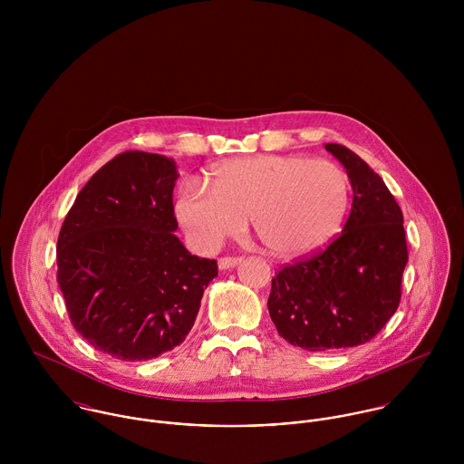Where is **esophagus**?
I'll use <instances>...</instances> for the list:
<instances>
[{
  "label": "esophagus",
  "mask_w": 464,
  "mask_h": 464,
  "mask_svg": "<svg viewBox=\"0 0 464 464\" xmlns=\"http://www.w3.org/2000/svg\"><path fill=\"white\" fill-rule=\"evenodd\" d=\"M239 263H241V257H221L218 261V266H219V269H230V267H234Z\"/></svg>",
  "instance_id": "34e87169"
}]
</instances>
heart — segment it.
Masks as SVG:
<instances>
[{
	"instance_id": "heart-1",
	"label": "heart",
	"mask_w": 464,
	"mask_h": 464,
	"mask_svg": "<svg viewBox=\"0 0 464 464\" xmlns=\"http://www.w3.org/2000/svg\"><path fill=\"white\" fill-rule=\"evenodd\" d=\"M210 191L195 180L177 197V218L203 250L239 236L246 219L275 257L296 259L322 248L339 230L350 203L346 171L327 159L256 155L221 162Z\"/></svg>"
}]
</instances>
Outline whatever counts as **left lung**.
I'll use <instances>...</instances> for the list:
<instances>
[{"label": "left lung", "mask_w": 464, "mask_h": 464, "mask_svg": "<svg viewBox=\"0 0 464 464\" xmlns=\"http://www.w3.org/2000/svg\"><path fill=\"white\" fill-rule=\"evenodd\" d=\"M325 150L352 182L350 216L324 250L282 266L267 298L278 335L311 352L357 346L382 331L409 259L403 216L382 179L352 150L335 142Z\"/></svg>", "instance_id": "1"}]
</instances>
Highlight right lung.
Listing matches in <instances>:
<instances>
[{
	"label": "right lung",
	"mask_w": 464,
	"mask_h": 464,
	"mask_svg": "<svg viewBox=\"0 0 464 464\" xmlns=\"http://www.w3.org/2000/svg\"><path fill=\"white\" fill-rule=\"evenodd\" d=\"M173 159L123 151L100 168L67 212L57 282L76 332L121 361H146L191 332L214 259L173 234Z\"/></svg>",
	"instance_id": "add662e5"
}]
</instances>
